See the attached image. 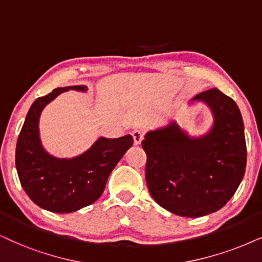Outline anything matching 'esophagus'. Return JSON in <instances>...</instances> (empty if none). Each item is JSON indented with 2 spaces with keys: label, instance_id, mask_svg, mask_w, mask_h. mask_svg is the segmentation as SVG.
I'll use <instances>...</instances> for the list:
<instances>
[{
  "label": "esophagus",
  "instance_id": "1",
  "mask_svg": "<svg viewBox=\"0 0 262 262\" xmlns=\"http://www.w3.org/2000/svg\"><path fill=\"white\" fill-rule=\"evenodd\" d=\"M132 135H133L134 144L135 145H140L142 139H144V132L139 130V129H135V130H133V133H132Z\"/></svg>",
  "mask_w": 262,
  "mask_h": 262
}]
</instances>
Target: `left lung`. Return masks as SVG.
<instances>
[{"label": "left lung", "instance_id": "1", "mask_svg": "<svg viewBox=\"0 0 262 262\" xmlns=\"http://www.w3.org/2000/svg\"><path fill=\"white\" fill-rule=\"evenodd\" d=\"M192 100L205 102L213 111L209 133L190 138L171 122L148 132L141 145L152 198L179 216L200 217L221 209L237 191L246 171L247 145L233 99L213 88Z\"/></svg>", "mask_w": 262, "mask_h": 262}]
</instances>
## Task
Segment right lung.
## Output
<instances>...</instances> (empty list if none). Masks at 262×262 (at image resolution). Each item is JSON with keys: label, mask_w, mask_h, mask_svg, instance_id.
<instances>
[{"label": "right lung", "mask_w": 262, "mask_h": 262, "mask_svg": "<svg viewBox=\"0 0 262 262\" xmlns=\"http://www.w3.org/2000/svg\"><path fill=\"white\" fill-rule=\"evenodd\" d=\"M69 89L85 92L87 87L57 88L36 99L26 115L15 148L16 171L26 194L43 209L61 214L94 203L104 192L108 175L133 145L132 135L100 138L88 151L71 160L48 155L39 140V115L48 102Z\"/></svg>", "instance_id": "add662e5"}]
</instances>
